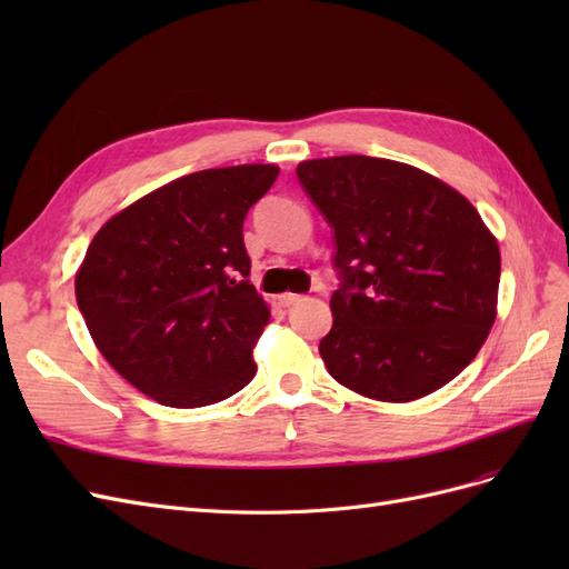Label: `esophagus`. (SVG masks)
<instances>
[{
	"mask_svg": "<svg viewBox=\"0 0 569 569\" xmlns=\"http://www.w3.org/2000/svg\"><path fill=\"white\" fill-rule=\"evenodd\" d=\"M280 306H284V308H289V306H297V303H301L303 301V297L301 295H291V291H287V295H280Z\"/></svg>",
	"mask_w": 569,
	"mask_h": 569,
	"instance_id": "34e87169",
	"label": "esophagus"
}]
</instances>
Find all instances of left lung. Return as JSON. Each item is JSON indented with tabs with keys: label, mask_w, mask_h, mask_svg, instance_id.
I'll use <instances>...</instances> for the list:
<instances>
[{
	"label": "left lung",
	"mask_w": 569,
	"mask_h": 569,
	"mask_svg": "<svg viewBox=\"0 0 569 569\" xmlns=\"http://www.w3.org/2000/svg\"><path fill=\"white\" fill-rule=\"evenodd\" d=\"M297 178L335 239L327 372L393 403L449 385L496 320L501 253L475 206L418 168L358 153L303 161Z\"/></svg>",
	"instance_id": "1"
}]
</instances>
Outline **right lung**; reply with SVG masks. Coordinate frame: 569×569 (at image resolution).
<instances>
[{"label": "right lung", "instance_id": "right-lung-1", "mask_svg": "<svg viewBox=\"0 0 569 569\" xmlns=\"http://www.w3.org/2000/svg\"><path fill=\"white\" fill-rule=\"evenodd\" d=\"M278 166L211 168L113 216L84 253L76 299L113 370L173 408L218 403L256 375L270 311L258 297L244 218Z\"/></svg>", "mask_w": 569, "mask_h": 569}]
</instances>
